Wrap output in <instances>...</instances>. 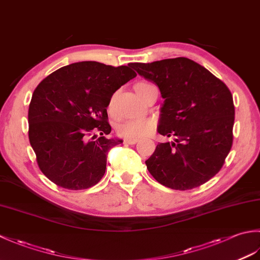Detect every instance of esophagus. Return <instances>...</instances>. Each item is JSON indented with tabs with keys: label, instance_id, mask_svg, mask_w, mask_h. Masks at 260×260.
Listing matches in <instances>:
<instances>
[{
	"label": "esophagus",
	"instance_id": "1",
	"mask_svg": "<svg viewBox=\"0 0 260 260\" xmlns=\"http://www.w3.org/2000/svg\"><path fill=\"white\" fill-rule=\"evenodd\" d=\"M139 142V140L137 139H126L124 141L125 144H129V145H133V144H136V143Z\"/></svg>",
	"mask_w": 260,
	"mask_h": 260
}]
</instances>
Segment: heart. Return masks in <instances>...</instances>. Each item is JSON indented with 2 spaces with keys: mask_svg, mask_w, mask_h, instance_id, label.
Masks as SVG:
<instances>
[{
  "mask_svg": "<svg viewBox=\"0 0 260 260\" xmlns=\"http://www.w3.org/2000/svg\"><path fill=\"white\" fill-rule=\"evenodd\" d=\"M152 86L148 82H139L135 86V90L139 91L144 88ZM113 101L110 102V106H112ZM156 127L155 120L147 119V118H140V119H129L125 120L123 123L118 124L116 126V131L117 133L125 137V139H142V137L148 136L154 133Z\"/></svg>",
  "mask_w": 260,
  "mask_h": 260,
  "instance_id": "1",
  "label": "heart"
}]
</instances>
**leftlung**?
Segmentation results:
<instances>
[{
	"mask_svg": "<svg viewBox=\"0 0 260 260\" xmlns=\"http://www.w3.org/2000/svg\"><path fill=\"white\" fill-rule=\"evenodd\" d=\"M129 66L158 87L164 103L157 132L174 139L157 144L145 161L148 172L173 190L206 183L221 170L233 146L235 106L229 88L184 57Z\"/></svg>",
	"mask_w": 260,
	"mask_h": 260,
	"instance_id": "8db88e82",
	"label": "left lung"
}]
</instances>
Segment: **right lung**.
<instances>
[{
	"label": "right lung",
	"mask_w": 260,
	"mask_h": 260,
	"mask_svg": "<svg viewBox=\"0 0 260 260\" xmlns=\"http://www.w3.org/2000/svg\"><path fill=\"white\" fill-rule=\"evenodd\" d=\"M136 77L128 66L75 62L54 71L33 91L29 140L47 178L68 190L97 184L106 171L107 153L123 143L107 139V107L114 92ZM95 131L102 136L95 139Z\"/></svg>",
	"instance_id": "right-lung-1"
}]
</instances>
